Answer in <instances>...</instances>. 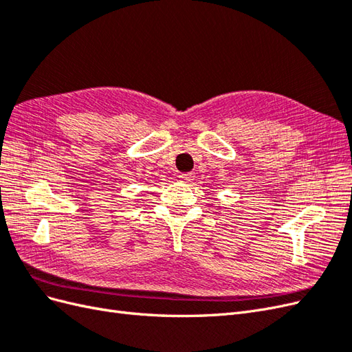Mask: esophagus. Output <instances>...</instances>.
I'll return each mask as SVG.
<instances>
[{
    "mask_svg": "<svg viewBox=\"0 0 352 352\" xmlns=\"http://www.w3.org/2000/svg\"><path fill=\"white\" fill-rule=\"evenodd\" d=\"M179 179L180 180H182V182H190V180H192L194 179V173H180L179 175Z\"/></svg>",
    "mask_w": 352,
    "mask_h": 352,
    "instance_id": "obj_1",
    "label": "esophagus"
}]
</instances>
